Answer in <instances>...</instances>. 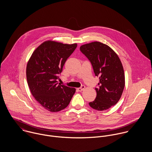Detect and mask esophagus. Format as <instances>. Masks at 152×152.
<instances>
[{"label": "esophagus", "instance_id": "1", "mask_svg": "<svg viewBox=\"0 0 152 152\" xmlns=\"http://www.w3.org/2000/svg\"><path fill=\"white\" fill-rule=\"evenodd\" d=\"M85 88H86V87H85L84 86H82L80 88H77V90H78V91H80V92H81L82 91H83V90L85 89Z\"/></svg>", "mask_w": 152, "mask_h": 152}]
</instances>
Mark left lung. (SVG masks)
<instances>
[{
	"instance_id": "1",
	"label": "left lung",
	"mask_w": 152,
	"mask_h": 152,
	"mask_svg": "<svg viewBox=\"0 0 152 152\" xmlns=\"http://www.w3.org/2000/svg\"><path fill=\"white\" fill-rule=\"evenodd\" d=\"M80 51L99 79L96 98L89 106L100 111L110 108L119 101L125 87L124 70L119 57L108 45L98 42L81 45Z\"/></svg>"
}]
</instances>
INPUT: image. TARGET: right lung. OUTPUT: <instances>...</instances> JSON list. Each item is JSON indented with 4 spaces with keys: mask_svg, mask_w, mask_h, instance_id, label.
I'll return each mask as SVG.
<instances>
[{
    "mask_svg": "<svg viewBox=\"0 0 152 152\" xmlns=\"http://www.w3.org/2000/svg\"><path fill=\"white\" fill-rule=\"evenodd\" d=\"M77 44L46 41L33 53L26 67V78L31 93L44 108L56 112L69 104L75 88L58 84L57 80L67 58Z\"/></svg>",
    "mask_w": 152,
    "mask_h": 152,
    "instance_id": "obj_1",
    "label": "right lung"
}]
</instances>
